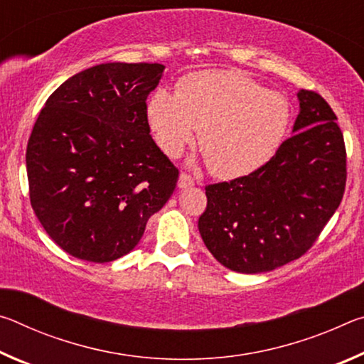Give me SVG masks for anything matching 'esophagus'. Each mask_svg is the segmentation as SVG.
<instances>
[{
  "label": "esophagus",
  "instance_id": "34e87169",
  "mask_svg": "<svg viewBox=\"0 0 364 364\" xmlns=\"http://www.w3.org/2000/svg\"><path fill=\"white\" fill-rule=\"evenodd\" d=\"M191 186H194L193 176L188 175V173H181L180 178H178V188L186 189V188H191Z\"/></svg>",
  "mask_w": 364,
  "mask_h": 364
}]
</instances>
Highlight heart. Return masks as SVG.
<instances>
[{
  "instance_id": "b5f03b06",
  "label": "heart",
  "mask_w": 364,
  "mask_h": 364,
  "mask_svg": "<svg viewBox=\"0 0 364 364\" xmlns=\"http://www.w3.org/2000/svg\"><path fill=\"white\" fill-rule=\"evenodd\" d=\"M147 123L168 157L193 143L196 130L212 173L225 180L263 167L284 141L291 109L239 72H197L184 77L178 93L160 88L147 102Z\"/></svg>"
}]
</instances>
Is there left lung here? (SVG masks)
<instances>
[{
	"mask_svg": "<svg viewBox=\"0 0 364 364\" xmlns=\"http://www.w3.org/2000/svg\"><path fill=\"white\" fill-rule=\"evenodd\" d=\"M297 97L295 134L263 167L205 186L202 241L237 273H264L297 260L341 205L347 152L337 117L315 91L300 90Z\"/></svg>",
	"mask_w": 364,
	"mask_h": 364,
	"instance_id": "left-lung-1",
	"label": "left lung"
}]
</instances>
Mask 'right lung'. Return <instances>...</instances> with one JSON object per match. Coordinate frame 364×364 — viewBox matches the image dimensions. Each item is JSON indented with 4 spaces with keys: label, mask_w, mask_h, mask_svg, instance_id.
I'll return each mask as SVG.
<instances>
[{
    "label": "right lung",
    "mask_w": 364,
    "mask_h": 364,
    "mask_svg": "<svg viewBox=\"0 0 364 364\" xmlns=\"http://www.w3.org/2000/svg\"><path fill=\"white\" fill-rule=\"evenodd\" d=\"M162 64L107 63L48 97L27 144L30 204L48 236L80 260L132 252L180 171L159 149L146 100Z\"/></svg>",
    "instance_id": "right-lung-1"
}]
</instances>
